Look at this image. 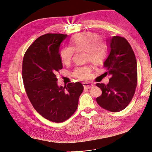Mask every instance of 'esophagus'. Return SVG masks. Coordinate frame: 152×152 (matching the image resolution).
I'll return each instance as SVG.
<instances>
[{
	"mask_svg": "<svg viewBox=\"0 0 152 152\" xmlns=\"http://www.w3.org/2000/svg\"><path fill=\"white\" fill-rule=\"evenodd\" d=\"M83 86L85 89H89L94 87V85L92 83H90L88 82H83Z\"/></svg>",
	"mask_w": 152,
	"mask_h": 152,
	"instance_id": "34e87169",
	"label": "esophagus"
}]
</instances>
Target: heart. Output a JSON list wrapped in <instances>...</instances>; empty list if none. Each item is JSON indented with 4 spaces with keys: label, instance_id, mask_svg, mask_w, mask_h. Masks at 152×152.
Returning a JSON list of instances; mask_svg holds the SVG:
<instances>
[{
    "label": "heart",
    "instance_id": "b5f03b06",
    "mask_svg": "<svg viewBox=\"0 0 152 152\" xmlns=\"http://www.w3.org/2000/svg\"><path fill=\"white\" fill-rule=\"evenodd\" d=\"M71 47L63 48L60 56L62 62L69 65L72 60L75 51H85L86 58L95 64L103 63L106 58L107 48L99 36L95 33L84 32L75 35L70 40ZM92 68L88 65L78 66L74 69L72 74L80 80H87L90 75Z\"/></svg>",
    "mask_w": 152,
    "mask_h": 152
}]
</instances>
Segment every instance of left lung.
I'll return each mask as SVG.
<instances>
[{
    "label": "left lung",
    "instance_id": "obj_1",
    "mask_svg": "<svg viewBox=\"0 0 152 152\" xmlns=\"http://www.w3.org/2000/svg\"><path fill=\"white\" fill-rule=\"evenodd\" d=\"M108 53L104 62L110 78L107 85L96 83L102 95L96 99L98 104L107 110L117 112L130 104L137 85V60L129 42L120 36L108 39Z\"/></svg>",
    "mask_w": 152,
    "mask_h": 152
}]
</instances>
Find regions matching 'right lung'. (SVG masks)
Segmentation results:
<instances>
[{
	"label": "right lung",
	"mask_w": 152,
	"mask_h": 152,
	"mask_svg": "<svg viewBox=\"0 0 152 152\" xmlns=\"http://www.w3.org/2000/svg\"><path fill=\"white\" fill-rule=\"evenodd\" d=\"M67 37L47 34L36 39L23 58L22 78L28 98L40 115L56 123L63 122L76 111L83 90L79 82L57 85V74L63 66L60 44Z\"/></svg>",
	"instance_id": "obj_1"
}]
</instances>
